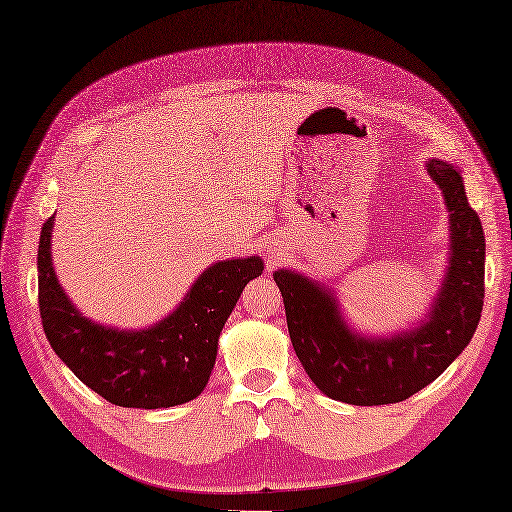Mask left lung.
Instances as JSON below:
<instances>
[{
    "label": "left lung",
    "instance_id": "1",
    "mask_svg": "<svg viewBox=\"0 0 512 512\" xmlns=\"http://www.w3.org/2000/svg\"><path fill=\"white\" fill-rule=\"evenodd\" d=\"M450 212V259L430 311L411 331L368 337L352 331L331 287L294 270L272 274L298 361L326 396L357 406L393 404L439 378L474 337L484 303V231L461 170L428 160Z\"/></svg>",
    "mask_w": 512,
    "mask_h": 512
}]
</instances>
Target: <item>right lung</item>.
<instances>
[{
    "label": "right lung",
    "instance_id": "1",
    "mask_svg": "<svg viewBox=\"0 0 512 512\" xmlns=\"http://www.w3.org/2000/svg\"><path fill=\"white\" fill-rule=\"evenodd\" d=\"M54 218H47L38 242V309L56 355L116 406L168 409L194 400L214 370L222 326L264 261H216L164 320L149 329L119 331L84 318L60 287L51 261Z\"/></svg>",
    "mask_w": 512,
    "mask_h": 512
}]
</instances>
